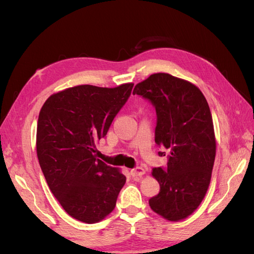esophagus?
<instances>
[{
    "mask_svg": "<svg viewBox=\"0 0 254 254\" xmlns=\"http://www.w3.org/2000/svg\"><path fill=\"white\" fill-rule=\"evenodd\" d=\"M130 174H131V176L133 178L134 177H141V176H143L145 174V170H144V168H142V167H135V168L131 169Z\"/></svg>",
    "mask_w": 254,
    "mask_h": 254,
    "instance_id": "34e87169",
    "label": "esophagus"
}]
</instances>
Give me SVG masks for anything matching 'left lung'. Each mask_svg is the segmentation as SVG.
<instances>
[{
    "label": "left lung",
    "mask_w": 254,
    "mask_h": 254,
    "mask_svg": "<svg viewBox=\"0 0 254 254\" xmlns=\"http://www.w3.org/2000/svg\"><path fill=\"white\" fill-rule=\"evenodd\" d=\"M133 95L155 108V142L169 152L166 167L153 169L160 191L149 206L171 222L181 220L201 204L212 177L216 142L208 104L196 86L166 73L150 75Z\"/></svg>",
    "instance_id": "8db88e82"
}]
</instances>
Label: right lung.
<instances>
[{
    "mask_svg": "<svg viewBox=\"0 0 254 254\" xmlns=\"http://www.w3.org/2000/svg\"><path fill=\"white\" fill-rule=\"evenodd\" d=\"M133 85L75 86L50 96L40 110V168L64 210L83 223H98L109 215L126 183V176L96 158V143L107 135Z\"/></svg>",
    "mask_w": 254,
    "mask_h": 254,
    "instance_id": "obj_1",
    "label": "right lung"
}]
</instances>
